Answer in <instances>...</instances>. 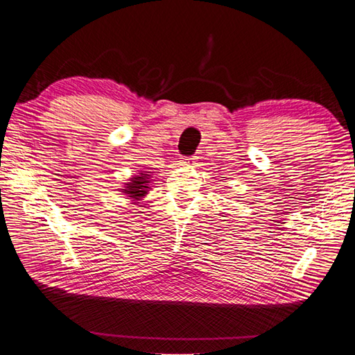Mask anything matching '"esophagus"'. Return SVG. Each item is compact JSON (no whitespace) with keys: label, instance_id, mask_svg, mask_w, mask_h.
Masks as SVG:
<instances>
[{"label":"esophagus","instance_id":"esophagus-1","mask_svg":"<svg viewBox=\"0 0 355 355\" xmlns=\"http://www.w3.org/2000/svg\"><path fill=\"white\" fill-rule=\"evenodd\" d=\"M195 160H197L195 157H184V158H182V163L183 164H192V163H195Z\"/></svg>","mask_w":355,"mask_h":355}]
</instances>
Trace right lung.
<instances>
[{
  "instance_id": "right-lung-1",
  "label": "right lung",
  "mask_w": 355,
  "mask_h": 355,
  "mask_svg": "<svg viewBox=\"0 0 355 355\" xmlns=\"http://www.w3.org/2000/svg\"><path fill=\"white\" fill-rule=\"evenodd\" d=\"M149 183H150V172L149 173L140 172L139 175H134L130 180V183L125 184V189H122V192L126 193L130 198H132V201H140L148 193Z\"/></svg>"
}]
</instances>
